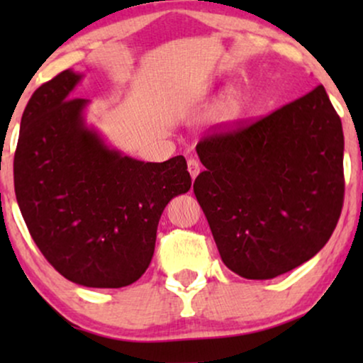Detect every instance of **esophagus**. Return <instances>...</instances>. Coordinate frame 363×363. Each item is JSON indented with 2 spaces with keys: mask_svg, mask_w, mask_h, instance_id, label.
Segmentation results:
<instances>
[{
  "mask_svg": "<svg viewBox=\"0 0 363 363\" xmlns=\"http://www.w3.org/2000/svg\"><path fill=\"white\" fill-rule=\"evenodd\" d=\"M186 165H188V172H190L191 178H196V175H198V173H200V170H201L200 162H198L196 158H188Z\"/></svg>",
  "mask_w": 363,
  "mask_h": 363,
  "instance_id": "obj_1",
  "label": "esophagus"
}]
</instances>
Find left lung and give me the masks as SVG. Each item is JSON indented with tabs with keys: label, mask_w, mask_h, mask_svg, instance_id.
<instances>
[{
	"label": "left lung",
	"mask_w": 363,
	"mask_h": 363,
	"mask_svg": "<svg viewBox=\"0 0 363 363\" xmlns=\"http://www.w3.org/2000/svg\"><path fill=\"white\" fill-rule=\"evenodd\" d=\"M193 183L225 264L272 279L315 256L344 205V132L324 86L196 145Z\"/></svg>",
	"instance_id": "obj_1"
}]
</instances>
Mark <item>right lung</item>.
Wrapping results in <instances>:
<instances>
[{
  "label": "right lung",
  "mask_w": 363,
  "mask_h": 363,
  "mask_svg": "<svg viewBox=\"0 0 363 363\" xmlns=\"http://www.w3.org/2000/svg\"><path fill=\"white\" fill-rule=\"evenodd\" d=\"M81 74L38 87L23 112L14 191L29 235L54 269L86 287H123L150 264L168 201L186 193L185 157L140 162L86 125Z\"/></svg>",
  "instance_id": "1"
}]
</instances>
